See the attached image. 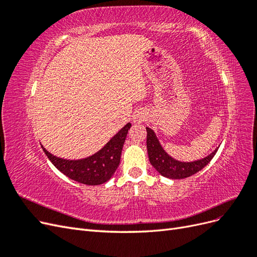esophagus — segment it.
I'll use <instances>...</instances> for the list:
<instances>
[{"label": "esophagus", "mask_w": 257, "mask_h": 257, "mask_svg": "<svg viewBox=\"0 0 257 257\" xmlns=\"http://www.w3.org/2000/svg\"><path fill=\"white\" fill-rule=\"evenodd\" d=\"M146 116H147V114H146L145 110L138 109L133 114V122L134 123H142L146 120Z\"/></svg>", "instance_id": "esophagus-1"}]
</instances>
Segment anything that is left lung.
<instances>
[{"label":"left lung","mask_w":257,"mask_h":257,"mask_svg":"<svg viewBox=\"0 0 257 257\" xmlns=\"http://www.w3.org/2000/svg\"><path fill=\"white\" fill-rule=\"evenodd\" d=\"M147 130V150L151 165L158 170L163 176L169 179H184L194 174L198 173L203 169L208 163L212 160L215 155L217 148L207 157L192 161V162H181L178 161L164 150V148L160 144L159 138L155 135L154 131L150 127Z\"/></svg>","instance_id":"left-lung-1"}]
</instances>
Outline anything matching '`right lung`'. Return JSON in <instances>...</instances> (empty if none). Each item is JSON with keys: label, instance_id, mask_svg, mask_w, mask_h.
Returning a JSON list of instances; mask_svg holds the SVG:
<instances>
[{"label": "right lung", "instance_id": "right-lung-1", "mask_svg": "<svg viewBox=\"0 0 257 257\" xmlns=\"http://www.w3.org/2000/svg\"><path fill=\"white\" fill-rule=\"evenodd\" d=\"M132 124L127 122L102 149L87 158L68 160L59 158L42 146L45 154L62 174L87 185H99L112 177L120 164L122 148Z\"/></svg>", "mask_w": 257, "mask_h": 257}]
</instances>
